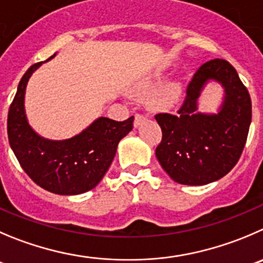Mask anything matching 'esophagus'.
I'll return each mask as SVG.
<instances>
[{"instance_id":"34e87169","label":"esophagus","mask_w":263,"mask_h":263,"mask_svg":"<svg viewBox=\"0 0 263 263\" xmlns=\"http://www.w3.org/2000/svg\"><path fill=\"white\" fill-rule=\"evenodd\" d=\"M144 120H146V116H143V115L141 114H137L136 117H134V127H138Z\"/></svg>"}]
</instances>
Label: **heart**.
<instances>
[{"mask_svg": "<svg viewBox=\"0 0 263 263\" xmlns=\"http://www.w3.org/2000/svg\"><path fill=\"white\" fill-rule=\"evenodd\" d=\"M159 87V81L156 79H148L146 81H142L138 86L136 87L137 96L141 98H148L154 94ZM157 92V91H156ZM182 94V89L179 82L171 81L162 85L158 90L155 96L152 97V104L159 109H171L173 108L179 101Z\"/></svg>", "mask_w": 263, "mask_h": 263, "instance_id": "obj_1", "label": "heart"}]
</instances>
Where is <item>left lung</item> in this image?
Returning a JSON list of instances; mask_svg holds the SVG:
<instances>
[{
  "mask_svg": "<svg viewBox=\"0 0 263 263\" xmlns=\"http://www.w3.org/2000/svg\"><path fill=\"white\" fill-rule=\"evenodd\" d=\"M211 81L224 87V101L216 114L198 112V98ZM162 132L156 147L160 165L173 181L202 186L218 181L236 165L248 137L252 102L236 69L227 61L202 64L187 86L178 114L155 116Z\"/></svg>",
  "mask_w": 263,
  "mask_h": 263,
  "instance_id": "8db88e82",
  "label": "left lung"
}]
</instances>
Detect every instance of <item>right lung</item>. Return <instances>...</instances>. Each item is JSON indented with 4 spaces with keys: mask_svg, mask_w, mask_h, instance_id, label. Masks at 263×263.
Masks as SVG:
<instances>
[{
    "mask_svg": "<svg viewBox=\"0 0 263 263\" xmlns=\"http://www.w3.org/2000/svg\"><path fill=\"white\" fill-rule=\"evenodd\" d=\"M42 63L29 67L17 85L7 116L10 147L23 171L40 187L58 195L84 194L107 173L119 142L133 129L134 117L115 121L102 116L72 138H44L29 125L24 107L27 84Z\"/></svg>",
    "mask_w": 263,
    "mask_h": 263,
    "instance_id": "obj_1",
    "label": "right lung"
}]
</instances>
